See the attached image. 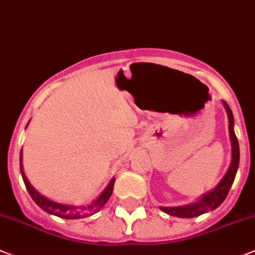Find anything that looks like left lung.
<instances>
[{"mask_svg":"<svg viewBox=\"0 0 255 255\" xmlns=\"http://www.w3.org/2000/svg\"><path fill=\"white\" fill-rule=\"evenodd\" d=\"M226 113H228L229 118V133H230V142H231V162L229 166L228 171L224 175V178L220 180L219 184L210 190L208 193L203 194L201 198L194 203H189L185 206H178V207H160L162 212L170 215V216L182 217V219H192V217L201 216L203 213L208 212V211L216 210L222 202L225 201L226 196H228L229 190H230L231 185L235 179L236 171L239 167V159H240V150H239V142L234 132V116L231 112L230 107L226 102H222Z\"/></svg>","mask_w":255,"mask_h":255,"instance_id":"left-lung-1","label":"left lung"}]
</instances>
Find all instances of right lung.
I'll return each instance as SVG.
<instances>
[{
    "mask_svg": "<svg viewBox=\"0 0 255 255\" xmlns=\"http://www.w3.org/2000/svg\"><path fill=\"white\" fill-rule=\"evenodd\" d=\"M27 127V126H26ZM20 171H21V176L22 180L25 183V187H26L27 192L30 194V197L33 198V201L35 202L36 205L39 207L44 210L45 212L50 213V215H54V216H58L61 219H68V220H73V219H84V217H88L96 213L103 206L105 205L108 202V199L111 198L112 193H113V188H114V183H116V179H112L109 184L107 185L104 190L102 192L98 198L89 206H71V205H63V203H58V202H54L52 199L47 198V197L42 196V194L39 193L38 190L30 184L29 182V179L26 178L24 173V169H22V150L20 152Z\"/></svg>",
    "mask_w": 255,
    "mask_h": 255,
    "instance_id": "obj_1",
    "label": "right lung"
}]
</instances>
